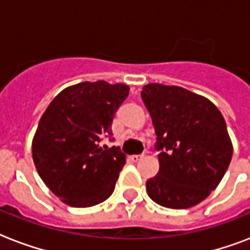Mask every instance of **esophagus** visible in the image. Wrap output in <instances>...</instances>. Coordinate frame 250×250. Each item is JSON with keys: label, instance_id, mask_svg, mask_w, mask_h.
Returning <instances> with one entry per match:
<instances>
[{"label": "esophagus", "instance_id": "1", "mask_svg": "<svg viewBox=\"0 0 250 250\" xmlns=\"http://www.w3.org/2000/svg\"><path fill=\"white\" fill-rule=\"evenodd\" d=\"M143 158V156H131L129 157V160L132 161V162H137V161H140Z\"/></svg>", "mask_w": 250, "mask_h": 250}]
</instances>
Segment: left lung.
Instances as JSON below:
<instances>
[{
	"mask_svg": "<svg viewBox=\"0 0 250 250\" xmlns=\"http://www.w3.org/2000/svg\"><path fill=\"white\" fill-rule=\"evenodd\" d=\"M141 98L161 152L160 171L146 180L149 197L170 209L197 205L217 188L232 158L225 118L213 102L182 86L146 84Z\"/></svg>",
	"mask_w": 250,
	"mask_h": 250,
	"instance_id": "left-lung-1",
	"label": "left lung"
}]
</instances>
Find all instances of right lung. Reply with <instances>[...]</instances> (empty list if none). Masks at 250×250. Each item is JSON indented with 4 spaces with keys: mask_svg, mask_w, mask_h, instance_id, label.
Returning a JSON list of instances; mask_svg holds the SVG:
<instances>
[{
    "mask_svg": "<svg viewBox=\"0 0 250 250\" xmlns=\"http://www.w3.org/2000/svg\"><path fill=\"white\" fill-rule=\"evenodd\" d=\"M128 92L125 84L84 82L64 88L42 114L32 140L33 162L64 204L89 208L114 192L125 156L100 143L113 135V118Z\"/></svg>",
    "mask_w": 250,
    "mask_h": 250,
    "instance_id": "right-lung-1",
    "label": "right lung"
}]
</instances>
